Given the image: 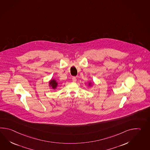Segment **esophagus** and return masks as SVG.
<instances>
[{"instance_id":"esophagus-1","label":"esophagus","mask_w":150,"mask_h":150,"mask_svg":"<svg viewBox=\"0 0 150 150\" xmlns=\"http://www.w3.org/2000/svg\"><path fill=\"white\" fill-rule=\"evenodd\" d=\"M72 80H73V82H76V78L75 77H73V78H72Z\"/></svg>"}]
</instances>
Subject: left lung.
<instances>
[{"mask_svg":"<svg viewBox=\"0 0 150 150\" xmlns=\"http://www.w3.org/2000/svg\"><path fill=\"white\" fill-rule=\"evenodd\" d=\"M89 86H91V82H89Z\"/></svg>","mask_w":150,"mask_h":150,"instance_id":"obj_1","label":"left lung"}]
</instances>
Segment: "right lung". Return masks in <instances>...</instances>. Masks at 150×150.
<instances>
[{"instance_id": "obj_1", "label": "right lung", "mask_w": 150, "mask_h": 150, "mask_svg": "<svg viewBox=\"0 0 150 150\" xmlns=\"http://www.w3.org/2000/svg\"><path fill=\"white\" fill-rule=\"evenodd\" d=\"M49 84H50V86L52 87V88L53 89H55L57 88V84H58L57 81L54 79H52L50 80L49 82Z\"/></svg>"}]
</instances>
